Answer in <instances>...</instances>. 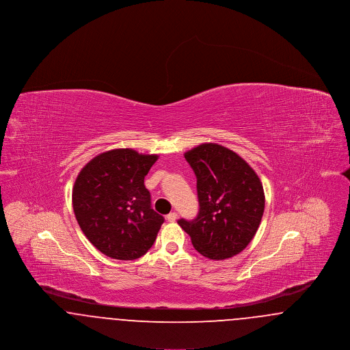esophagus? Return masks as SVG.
<instances>
[{
    "mask_svg": "<svg viewBox=\"0 0 350 350\" xmlns=\"http://www.w3.org/2000/svg\"><path fill=\"white\" fill-rule=\"evenodd\" d=\"M167 221H170V223L176 221V220H177V213H170V214H167Z\"/></svg>",
    "mask_w": 350,
    "mask_h": 350,
    "instance_id": "obj_1",
    "label": "esophagus"
}]
</instances>
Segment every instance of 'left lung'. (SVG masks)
Here are the masks:
<instances>
[{
	"label": "left lung",
	"mask_w": 350,
	"mask_h": 350,
	"mask_svg": "<svg viewBox=\"0 0 350 350\" xmlns=\"http://www.w3.org/2000/svg\"><path fill=\"white\" fill-rule=\"evenodd\" d=\"M197 177L200 202L193 220L178 224L202 256L226 260L245 250L261 223L264 187L256 172L237 153L204 143L185 153Z\"/></svg>",
	"instance_id": "8db88e82"
}]
</instances>
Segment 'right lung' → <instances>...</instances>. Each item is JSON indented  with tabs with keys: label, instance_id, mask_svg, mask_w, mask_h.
<instances>
[{
	"label": "right lung",
	"instance_id": "add662e5",
	"mask_svg": "<svg viewBox=\"0 0 350 350\" xmlns=\"http://www.w3.org/2000/svg\"><path fill=\"white\" fill-rule=\"evenodd\" d=\"M159 159L131 148L103 152L79 173L73 211L88 240L107 257L136 260L153 245L164 217L150 207L144 177Z\"/></svg>",
	"mask_w": 350,
	"mask_h": 350
}]
</instances>
